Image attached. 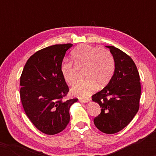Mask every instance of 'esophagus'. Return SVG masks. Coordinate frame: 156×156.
Listing matches in <instances>:
<instances>
[{
    "label": "esophagus",
    "instance_id": "esophagus-1",
    "mask_svg": "<svg viewBox=\"0 0 156 156\" xmlns=\"http://www.w3.org/2000/svg\"><path fill=\"white\" fill-rule=\"evenodd\" d=\"M79 101L82 102V103H87V102L89 101V99H88V98H87V99H80Z\"/></svg>",
    "mask_w": 156,
    "mask_h": 156
}]
</instances>
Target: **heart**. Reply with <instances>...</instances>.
I'll list each match as a JSON object with an SVG mask.
<instances>
[{"instance_id": "b5f03b06", "label": "heart", "mask_w": 156, "mask_h": 156, "mask_svg": "<svg viewBox=\"0 0 156 156\" xmlns=\"http://www.w3.org/2000/svg\"><path fill=\"white\" fill-rule=\"evenodd\" d=\"M71 60L76 67H84L83 78L72 88V92L76 96L85 97L94 90L97 85L103 87L108 84L115 71V59L107 49L99 48L89 44H80L71 52ZM61 73L69 84L75 82V74L72 63H63Z\"/></svg>"}]
</instances>
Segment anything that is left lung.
Wrapping results in <instances>:
<instances>
[{
  "label": "left lung",
  "mask_w": 156,
  "mask_h": 156,
  "mask_svg": "<svg viewBox=\"0 0 156 156\" xmlns=\"http://www.w3.org/2000/svg\"><path fill=\"white\" fill-rule=\"evenodd\" d=\"M109 48L115 59V71L108 84L92 97L101 113L94 119L96 127L113 134L124 129L139 109L141 87L137 67L131 57L114 46Z\"/></svg>",
  "instance_id": "left-lung-1"
}]
</instances>
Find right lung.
<instances>
[{
    "label": "right lung",
    "mask_w": 156,
    "mask_h": 156,
    "mask_svg": "<svg viewBox=\"0 0 156 156\" xmlns=\"http://www.w3.org/2000/svg\"><path fill=\"white\" fill-rule=\"evenodd\" d=\"M72 44H55L38 50L28 59L20 76V95L25 114L40 131L60 133L69 122V107L77 98L69 92L61 73L65 53Z\"/></svg>",
    "instance_id": "obj_1"
}]
</instances>
